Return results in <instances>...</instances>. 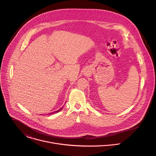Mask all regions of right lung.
Returning a JSON list of instances; mask_svg holds the SVG:
<instances>
[{"mask_svg":"<svg viewBox=\"0 0 156 156\" xmlns=\"http://www.w3.org/2000/svg\"><path fill=\"white\" fill-rule=\"evenodd\" d=\"M63 108V107H62V108H60L59 110H57V111H55V112H51V113H50L49 114L50 115H52V114H55V113H57V112H60V111L62 110Z\"/></svg>","mask_w":156,"mask_h":156,"instance_id":"right-lung-1","label":"right lung"}]
</instances>
